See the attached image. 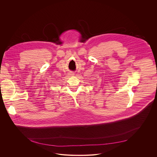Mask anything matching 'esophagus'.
Returning a JSON list of instances; mask_svg holds the SVG:
<instances>
[{"mask_svg":"<svg viewBox=\"0 0 157 157\" xmlns=\"http://www.w3.org/2000/svg\"><path fill=\"white\" fill-rule=\"evenodd\" d=\"M69 75H71V76H74V75H75V74H74V72H70V73H69Z\"/></svg>","mask_w":157,"mask_h":157,"instance_id":"esophagus-1","label":"esophagus"}]
</instances>
